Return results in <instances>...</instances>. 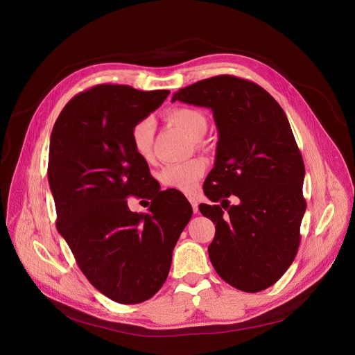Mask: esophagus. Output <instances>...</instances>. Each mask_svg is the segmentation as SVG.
I'll use <instances>...</instances> for the list:
<instances>
[{
  "label": "esophagus",
  "instance_id": "1",
  "mask_svg": "<svg viewBox=\"0 0 355 355\" xmlns=\"http://www.w3.org/2000/svg\"><path fill=\"white\" fill-rule=\"evenodd\" d=\"M188 200L191 202L192 209H193V214H198V199H196L195 196H188Z\"/></svg>",
  "mask_w": 355,
  "mask_h": 355
}]
</instances>
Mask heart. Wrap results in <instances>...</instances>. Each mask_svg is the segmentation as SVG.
Instances as JSON below:
<instances>
[{"label": "heart", "mask_w": 355, "mask_h": 355, "mask_svg": "<svg viewBox=\"0 0 355 355\" xmlns=\"http://www.w3.org/2000/svg\"><path fill=\"white\" fill-rule=\"evenodd\" d=\"M168 119L184 129L191 137L200 139L207 133L208 122L205 115L193 108H174L168 112ZM156 122L153 118H143L137 121L130 130V143L135 153L144 162L153 157V139ZM207 164L204 160L193 159L185 163L168 164L160 171V182L181 192H192L196 188L199 178L204 175Z\"/></svg>", "instance_id": "obj_1"}]
</instances>
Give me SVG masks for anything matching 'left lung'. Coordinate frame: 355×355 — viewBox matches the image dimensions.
<instances>
[{
	"mask_svg": "<svg viewBox=\"0 0 355 355\" xmlns=\"http://www.w3.org/2000/svg\"><path fill=\"white\" fill-rule=\"evenodd\" d=\"M174 101L209 108L218 128L215 167L204 192L220 205H199L216 225L211 263L240 291L267 289L295 260L306 211L305 166L288 118L264 88L234 76L191 84ZM229 196L239 199L236 206Z\"/></svg>",
	"mask_w": 355,
	"mask_h": 355,
	"instance_id": "8db88e82",
	"label": "left lung"
}]
</instances>
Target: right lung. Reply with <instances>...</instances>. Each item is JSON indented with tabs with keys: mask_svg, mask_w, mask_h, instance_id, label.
Wrapping results in <instances>:
<instances>
[{
	"mask_svg": "<svg viewBox=\"0 0 355 355\" xmlns=\"http://www.w3.org/2000/svg\"><path fill=\"white\" fill-rule=\"evenodd\" d=\"M170 91L101 84L80 92L50 136L47 178L58 230L87 279L110 299L133 305L166 282L173 250L192 216L187 198L160 191L132 147V126L156 111ZM151 198L147 214L126 197Z\"/></svg>",
	"mask_w": 355,
	"mask_h": 355,
	"instance_id": "add662e5",
	"label": "right lung"
}]
</instances>
